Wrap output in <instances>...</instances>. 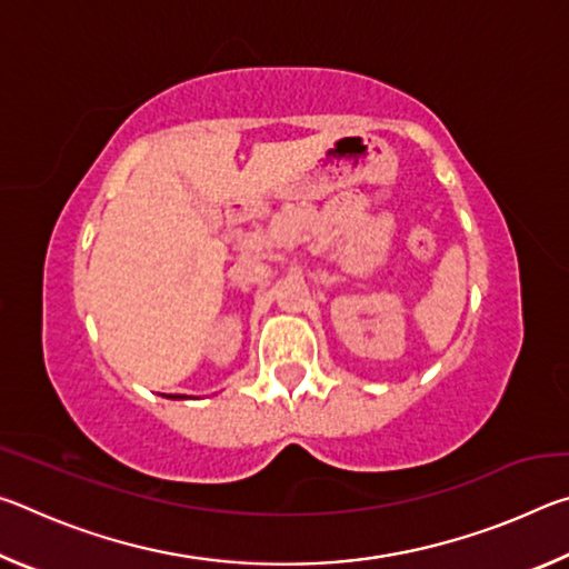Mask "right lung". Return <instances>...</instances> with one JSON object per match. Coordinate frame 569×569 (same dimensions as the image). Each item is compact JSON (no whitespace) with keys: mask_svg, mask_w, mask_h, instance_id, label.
I'll return each mask as SVG.
<instances>
[{"mask_svg":"<svg viewBox=\"0 0 569 569\" xmlns=\"http://www.w3.org/2000/svg\"><path fill=\"white\" fill-rule=\"evenodd\" d=\"M166 399H186V393H162Z\"/></svg>","mask_w":569,"mask_h":569,"instance_id":"obj_1","label":"right lung"}]
</instances>
